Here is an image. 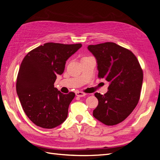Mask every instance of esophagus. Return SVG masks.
<instances>
[{
  "instance_id": "34e87169",
  "label": "esophagus",
  "mask_w": 160,
  "mask_h": 160,
  "mask_svg": "<svg viewBox=\"0 0 160 160\" xmlns=\"http://www.w3.org/2000/svg\"><path fill=\"white\" fill-rule=\"evenodd\" d=\"M87 94L85 93H83V92H82V91H77V92H76V95L78 96V97H84Z\"/></svg>"
}]
</instances>
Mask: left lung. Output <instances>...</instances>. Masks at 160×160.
<instances>
[{
    "instance_id": "8db88e82",
    "label": "left lung",
    "mask_w": 160,
    "mask_h": 160,
    "mask_svg": "<svg viewBox=\"0 0 160 160\" xmlns=\"http://www.w3.org/2000/svg\"><path fill=\"white\" fill-rule=\"evenodd\" d=\"M97 59L99 78L109 82L104 95L95 93L99 103L93 117L106 125H117L132 113L138 103L143 71L133 53L115 42L89 45Z\"/></svg>"
}]
</instances>
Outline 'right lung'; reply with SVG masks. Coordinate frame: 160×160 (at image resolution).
<instances>
[{"mask_svg": "<svg viewBox=\"0 0 160 160\" xmlns=\"http://www.w3.org/2000/svg\"><path fill=\"white\" fill-rule=\"evenodd\" d=\"M47 42L28 52L17 75L16 89L27 117L38 127L52 129L64 122L75 93L63 94L54 88L57 75L64 71L67 60L81 47Z\"/></svg>", "mask_w": 160, "mask_h": 160, "instance_id": "obj_1", "label": "right lung"}]
</instances>
